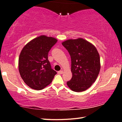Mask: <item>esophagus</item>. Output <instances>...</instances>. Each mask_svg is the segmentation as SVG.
<instances>
[{"mask_svg": "<svg viewBox=\"0 0 122 122\" xmlns=\"http://www.w3.org/2000/svg\"><path fill=\"white\" fill-rule=\"evenodd\" d=\"M63 71H58V74H63Z\"/></svg>", "mask_w": 122, "mask_h": 122, "instance_id": "obj_1", "label": "esophagus"}]
</instances>
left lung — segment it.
Segmentation results:
<instances>
[{
	"instance_id": "left-lung-1",
	"label": "left lung",
	"mask_w": 122,
	"mask_h": 122,
	"mask_svg": "<svg viewBox=\"0 0 122 122\" xmlns=\"http://www.w3.org/2000/svg\"><path fill=\"white\" fill-rule=\"evenodd\" d=\"M62 44L71 57L72 78L67 82V86L73 91H84L95 82L100 71V56L97 49L82 38L66 40Z\"/></svg>"
}]
</instances>
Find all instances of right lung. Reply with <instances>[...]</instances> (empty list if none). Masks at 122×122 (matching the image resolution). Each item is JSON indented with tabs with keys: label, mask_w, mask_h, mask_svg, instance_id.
Wrapping results in <instances>:
<instances>
[{
	"label": "right lung",
	"mask_w": 122,
	"mask_h": 122,
	"mask_svg": "<svg viewBox=\"0 0 122 122\" xmlns=\"http://www.w3.org/2000/svg\"><path fill=\"white\" fill-rule=\"evenodd\" d=\"M53 37L41 35L25 45L18 60L19 74L30 88L41 90L51 84L56 71L51 69L48 52L56 43Z\"/></svg>",
	"instance_id": "add662e5"
}]
</instances>
